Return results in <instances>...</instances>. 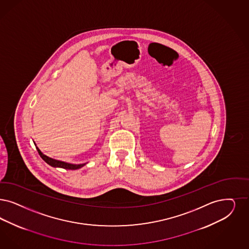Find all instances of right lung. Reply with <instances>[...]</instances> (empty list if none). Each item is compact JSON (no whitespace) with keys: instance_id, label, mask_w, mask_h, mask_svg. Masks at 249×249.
Listing matches in <instances>:
<instances>
[{"instance_id":"1","label":"right lung","mask_w":249,"mask_h":249,"mask_svg":"<svg viewBox=\"0 0 249 249\" xmlns=\"http://www.w3.org/2000/svg\"><path fill=\"white\" fill-rule=\"evenodd\" d=\"M35 144V142H34ZM36 146V144H35ZM37 148V152L39 154V156L41 157V159L47 162L49 165L53 166V167H55V168H63V169H66V170H77L81 167H83L84 165H86L87 163H81V164H73V163H68V162H65V161H62V160H58L55 159H52L50 157L44 155L40 149L38 147H36Z\"/></svg>"}]
</instances>
